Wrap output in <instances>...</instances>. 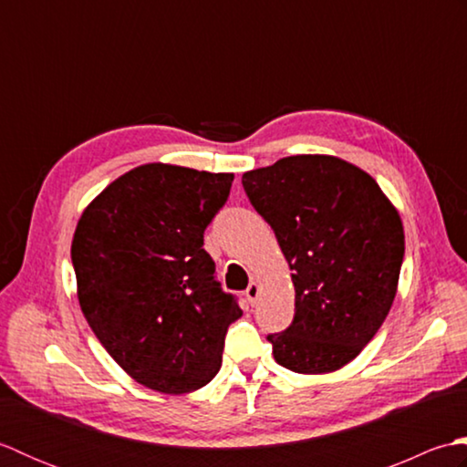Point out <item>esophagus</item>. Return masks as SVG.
Listing matches in <instances>:
<instances>
[{
  "instance_id": "34e87169",
  "label": "esophagus",
  "mask_w": 467,
  "mask_h": 467,
  "mask_svg": "<svg viewBox=\"0 0 467 467\" xmlns=\"http://www.w3.org/2000/svg\"><path fill=\"white\" fill-rule=\"evenodd\" d=\"M244 295H246V301H249L251 305H254L256 301H259V295H261V286H259V283H251V285H249V289L244 291Z\"/></svg>"
}]
</instances>
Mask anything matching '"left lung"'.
Returning a JSON list of instances; mask_svg holds the SVG:
<instances>
[{
    "label": "left lung",
    "instance_id": "obj_1",
    "mask_svg": "<svg viewBox=\"0 0 467 467\" xmlns=\"http://www.w3.org/2000/svg\"><path fill=\"white\" fill-rule=\"evenodd\" d=\"M243 188L293 271V323L266 335L276 363L341 369L393 305L405 253L398 211L369 174L335 156L281 158L244 172Z\"/></svg>",
    "mask_w": 467,
    "mask_h": 467
}]
</instances>
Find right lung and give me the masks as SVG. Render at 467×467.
I'll use <instances>...</instances> for the list:
<instances>
[{
	"mask_svg": "<svg viewBox=\"0 0 467 467\" xmlns=\"http://www.w3.org/2000/svg\"><path fill=\"white\" fill-rule=\"evenodd\" d=\"M233 178L138 166L76 226L72 265L86 321L112 359L154 391L188 393L211 381L228 327L243 315L202 249Z\"/></svg>",
	"mask_w": 467,
	"mask_h": 467,
	"instance_id": "1",
	"label": "right lung"
}]
</instances>
